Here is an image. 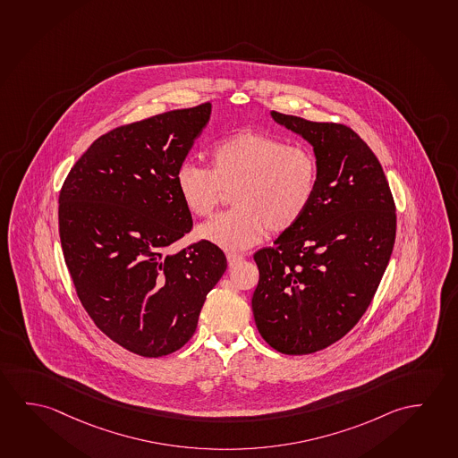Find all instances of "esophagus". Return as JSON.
<instances>
[{
  "instance_id": "esophagus-1",
  "label": "esophagus",
  "mask_w": 458,
  "mask_h": 458,
  "mask_svg": "<svg viewBox=\"0 0 458 458\" xmlns=\"http://www.w3.org/2000/svg\"><path fill=\"white\" fill-rule=\"evenodd\" d=\"M242 261H243V256H242V254L227 253V264H229V267H233V266H237V264Z\"/></svg>"
}]
</instances>
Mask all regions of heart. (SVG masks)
Returning <instances> with one entry per match:
<instances>
[{
  "mask_svg": "<svg viewBox=\"0 0 458 458\" xmlns=\"http://www.w3.org/2000/svg\"><path fill=\"white\" fill-rule=\"evenodd\" d=\"M182 204L196 216H208L231 191L233 210L197 227V235L227 251L253 247L270 233L298 225L318 186L312 153L269 133L243 131L211 149L210 168L184 160L174 174Z\"/></svg>",
  "mask_w": 458,
  "mask_h": 458,
  "instance_id": "1",
  "label": "heart"
}]
</instances>
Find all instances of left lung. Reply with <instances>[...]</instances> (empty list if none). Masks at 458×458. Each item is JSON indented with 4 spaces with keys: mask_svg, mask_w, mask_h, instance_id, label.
I'll use <instances>...</instances> for the list:
<instances>
[{
    "mask_svg": "<svg viewBox=\"0 0 458 458\" xmlns=\"http://www.w3.org/2000/svg\"><path fill=\"white\" fill-rule=\"evenodd\" d=\"M310 143L318 165L313 202L276 247L254 253V321L286 355L327 349L369 307L392 256L396 213L384 170L355 131L270 111Z\"/></svg>",
    "mask_w": 458,
    "mask_h": 458,
    "instance_id": "8db88e82",
    "label": "left lung"
}]
</instances>
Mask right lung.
Returning a JSON list of instances; mask_svg holds the SVG:
<instances>
[{
	"label": "right lung",
	"instance_id": "right-lung-1",
	"mask_svg": "<svg viewBox=\"0 0 458 458\" xmlns=\"http://www.w3.org/2000/svg\"><path fill=\"white\" fill-rule=\"evenodd\" d=\"M211 103L108 131L70 170L58 199L66 267L95 325L146 358L196 333L207 294L227 267L207 240L178 253L192 227L174 174L210 121Z\"/></svg>",
	"mask_w": 458,
	"mask_h": 458
}]
</instances>
